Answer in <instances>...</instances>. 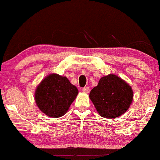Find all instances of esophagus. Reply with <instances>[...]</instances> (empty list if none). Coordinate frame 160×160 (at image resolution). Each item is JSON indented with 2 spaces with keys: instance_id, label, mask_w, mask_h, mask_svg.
<instances>
[{
  "instance_id": "34e87169",
  "label": "esophagus",
  "mask_w": 160,
  "mask_h": 160,
  "mask_svg": "<svg viewBox=\"0 0 160 160\" xmlns=\"http://www.w3.org/2000/svg\"><path fill=\"white\" fill-rule=\"evenodd\" d=\"M89 90H90V89H89V86H86V87H83L82 89V91L85 93H89Z\"/></svg>"
}]
</instances>
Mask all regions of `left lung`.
Wrapping results in <instances>:
<instances>
[{"mask_svg":"<svg viewBox=\"0 0 160 160\" xmlns=\"http://www.w3.org/2000/svg\"><path fill=\"white\" fill-rule=\"evenodd\" d=\"M89 98L100 116L112 119L123 114L128 109L133 92L122 79L109 74L100 79L98 86L91 90Z\"/></svg>","mask_w":160,"mask_h":160,"instance_id":"1","label":"left lung"}]
</instances>
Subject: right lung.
Instances as JSON below:
<instances>
[{
    "label": "right lung",
    "mask_w": 160,
    "mask_h": 160,
    "mask_svg": "<svg viewBox=\"0 0 160 160\" xmlns=\"http://www.w3.org/2000/svg\"><path fill=\"white\" fill-rule=\"evenodd\" d=\"M78 94L77 87L65 77L52 74L42 80L35 92L37 105L50 117L65 114Z\"/></svg>",
    "instance_id": "right-lung-1"
}]
</instances>
